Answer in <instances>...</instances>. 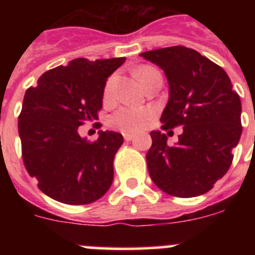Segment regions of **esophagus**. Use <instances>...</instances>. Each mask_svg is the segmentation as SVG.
<instances>
[{
    "label": "esophagus",
    "instance_id": "obj_1",
    "mask_svg": "<svg viewBox=\"0 0 255 255\" xmlns=\"http://www.w3.org/2000/svg\"><path fill=\"white\" fill-rule=\"evenodd\" d=\"M123 135H124V139H125V140H128V141L131 140V139L135 136V135L131 134V132H124Z\"/></svg>",
    "mask_w": 255,
    "mask_h": 255
}]
</instances>
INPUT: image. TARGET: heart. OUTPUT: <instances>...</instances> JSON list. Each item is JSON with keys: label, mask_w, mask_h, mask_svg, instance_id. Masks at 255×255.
<instances>
[{"label": "heart", "mask_w": 255, "mask_h": 255, "mask_svg": "<svg viewBox=\"0 0 255 255\" xmlns=\"http://www.w3.org/2000/svg\"><path fill=\"white\" fill-rule=\"evenodd\" d=\"M153 71H157L155 69L150 66H143L139 70H136V76L140 82H143L144 78L149 75ZM115 84H116V76L112 75L107 79L105 85V98L110 100L114 94ZM152 111L149 108H141V107H121L116 112L110 116V125L115 129H119L121 131L129 132V131H139L143 130L148 123L152 119Z\"/></svg>", "instance_id": "obj_1"}]
</instances>
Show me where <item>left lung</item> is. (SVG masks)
Listing matches in <instances>:
<instances>
[{
	"label": "left lung",
	"mask_w": 255,
	"mask_h": 255,
	"mask_svg": "<svg viewBox=\"0 0 255 255\" xmlns=\"http://www.w3.org/2000/svg\"><path fill=\"white\" fill-rule=\"evenodd\" d=\"M140 56L158 65L168 80L162 129L182 126L175 145H168L163 132H150V179L173 197L204 194L233 163V149L243 131L240 97L226 71L195 49L173 46Z\"/></svg>",
	"instance_id": "8db88e82"
}]
</instances>
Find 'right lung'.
I'll list each match as a JSON object with an SVG mask.
<instances>
[{
	"mask_svg": "<svg viewBox=\"0 0 255 255\" xmlns=\"http://www.w3.org/2000/svg\"><path fill=\"white\" fill-rule=\"evenodd\" d=\"M125 60L75 58L46 71L26 89L19 115L22 161L52 199L89 204L111 186L123 135L101 130L91 141L79 135V126L98 120L106 80Z\"/></svg>",
	"mask_w": 255,
	"mask_h": 255,
	"instance_id": "1",
	"label": "right lung"
}]
</instances>
